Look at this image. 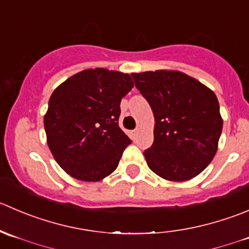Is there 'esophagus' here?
Instances as JSON below:
<instances>
[{
    "instance_id": "1",
    "label": "esophagus",
    "mask_w": 249,
    "mask_h": 249,
    "mask_svg": "<svg viewBox=\"0 0 249 249\" xmlns=\"http://www.w3.org/2000/svg\"><path fill=\"white\" fill-rule=\"evenodd\" d=\"M138 133H139V130H138V129H134V130H132V132H130V138H132V140L137 139Z\"/></svg>"
}]
</instances>
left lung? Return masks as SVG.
I'll return each mask as SVG.
<instances>
[{
	"mask_svg": "<svg viewBox=\"0 0 249 249\" xmlns=\"http://www.w3.org/2000/svg\"><path fill=\"white\" fill-rule=\"evenodd\" d=\"M155 117L154 142L144 151L154 173L166 180L195 178L212 162L223 129L213 90L174 70L132 73Z\"/></svg>",
	"mask_w": 249,
	"mask_h": 249,
	"instance_id": "obj_1",
	"label": "left lung"
}]
</instances>
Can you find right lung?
<instances>
[{"instance_id":"right-lung-1","label":"right lung","mask_w":249,"mask_h":249,"mask_svg":"<svg viewBox=\"0 0 249 249\" xmlns=\"http://www.w3.org/2000/svg\"><path fill=\"white\" fill-rule=\"evenodd\" d=\"M132 77L97 68L75 73L54 89L43 124L47 144L72 178L99 181L119 166L130 139L119 127L121 99Z\"/></svg>"}]
</instances>
